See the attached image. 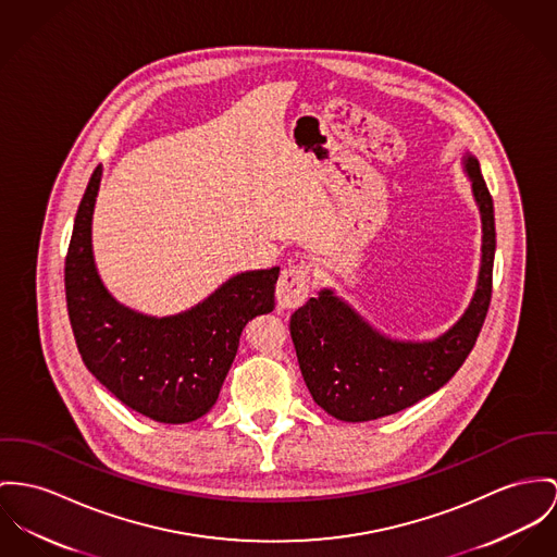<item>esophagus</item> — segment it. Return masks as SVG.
<instances>
[{"mask_svg":"<svg viewBox=\"0 0 557 557\" xmlns=\"http://www.w3.org/2000/svg\"><path fill=\"white\" fill-rule=\"evenodd\" d=\"M309 284L311 275L307 267H288L282 271L275 288V299L282 309H293L299 307L309 295Z\"/></svg>","mask_w":557,"mask_h":557,"instance_id":"34e87169","label":"esophagus"}]
</instances>
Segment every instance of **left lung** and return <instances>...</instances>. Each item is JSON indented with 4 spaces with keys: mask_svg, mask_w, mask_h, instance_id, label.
I'll return each mask as SVG.
<instances>
[{
    "mask_svg": "<svg viewBox=\"0 0 557 557\" xmlns=\"http://www.w3.org/2000/svg\"><path fill=\"white\" fill-rule=\"evenodd\" d=\"M462 165L481 215V262L469 307L445 333L426 342L394 339L333 288H322L290 315L302 380L329 416L369 422L398 413L447 384L471 354L492 299L496 226L479 161L467 152Z\"/></svg>",
    "mask_w": 557,
    "mask_h": 557,
    "instance_id": "obj_1",
    "label": "left lung"
}]
</instances>
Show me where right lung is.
<instances>
[{
    "label": "right lung",
    "instance_id": "right-lung-1",
    "mask_svg": "<svg viewBox=\"0 0 557 557\" xmlns=\"http://www.w3.org/2000/svg\"><path fill=\"white\" fill-rule=\"evenodd\" d=\"M103 168L90 175L65 258V297L86 369L133 411L186 424L218 400L248 320L275 307L280 267L228 277L175 315H146L110 295L92 257V212Z\"/></svg>",
    "mask_w": 557,
    "mask_h": 557
}]
</instances>
